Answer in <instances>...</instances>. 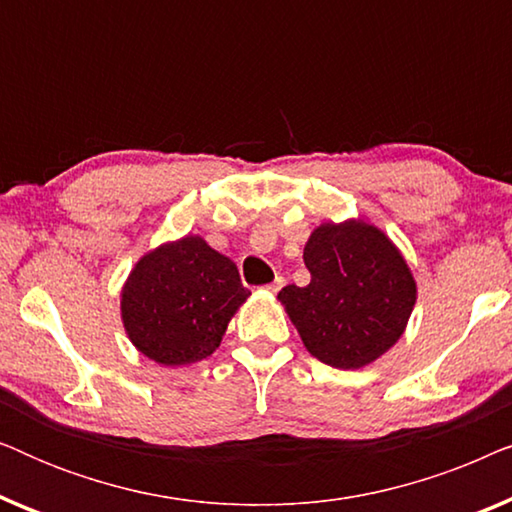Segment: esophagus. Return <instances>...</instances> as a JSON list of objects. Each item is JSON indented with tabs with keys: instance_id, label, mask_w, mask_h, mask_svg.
<instances>
[{
	"instance_id": "1",
	"label": "esophagus",
	"mask_w": 512,
	"mask_h": 512,
	"mask_svg": "<svg viewBox=\"0 0 512 512\" xmlns=\"http://www.w3.org/2000/svg\"><path fill=\"white\" fill-rule=\"evenodd\" d=\"M282 286H284V277H277L275 282L265 284V291H270V293H277L279 289H282Z\"/></svg>"
}]
</instances>
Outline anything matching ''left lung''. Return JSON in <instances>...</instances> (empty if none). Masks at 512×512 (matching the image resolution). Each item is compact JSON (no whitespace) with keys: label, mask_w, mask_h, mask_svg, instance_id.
Segmentation results:
<instances>
[{"label":"left lung","mask_w":512,"mask_h":512,"mask_svg":"<svg viewBox=\"0 0 512 512\" xmlns=\"http://www.w3.org/2000/svg\"><path fill=\"white\" fill-rule=\"evenodd\" d=\"M310 284L279 291L314 359L363 368L396 345L417 300L415 277L396 244L363 219L321 223L305 244Z\"/></svg>","instance_id":"obj_1"}]
</instances>
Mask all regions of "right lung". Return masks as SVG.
I'll list each match as a JSON object with an SVG mask.
<instances>
[{
    "instance_id": "add662e5",
    "label": "right lung",
    "mask_w": 512,
    "mask_h": 512,
    "mask_svg": "<svg viewBox=\"0 0 512 512\" xmlns=\"http://www.w3.org/2000/svg\"><path fill=\"white\" fill-rule=\"evenodd\" d=\"M249 296L228 256L186 235L139 258L121 291V317L144 356L160 366H188L216 352Z\"/></svg>"
}]
</instances>
